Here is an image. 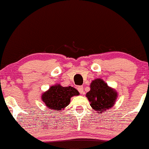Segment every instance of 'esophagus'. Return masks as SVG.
I'll return each instance as SVG.
<instances>
[{
  "mask_svg": "<svg viewBox=\"0 0 149 149\" xmlns=\"http://www.w3.org/2000/svg\"><path fill=\"white\" fill-rule=\"evenodd\" d=\"M77 90H78V91L80 92L81 94H84V87L83 86H79L78 88H77Z\"/></svg>",
  "mask_w": 149,
  "mask_h": 149,
  "instance_id": "34e87169",
  "label": "esophagus"
}]
</instances>
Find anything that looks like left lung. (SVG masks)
<instances>
[{
  "instance_id": "left-lung-1",
  "label": "left lung",
  "mask_w": 149,
  "mask_h": 149,
  "mask_svg": "<svg viewBox=\"0 0 149 149\" xmlns=\"http://www.w3.org/2000/svg\"><path fill=\"white\" fill-rule=\"evenodd\" d=\"M90 90L86 97L92 109L98 113L105 112L114 105L118 97V92L108 86L101 79H95L90 84Z\"/></svg>"
}]
</instances>
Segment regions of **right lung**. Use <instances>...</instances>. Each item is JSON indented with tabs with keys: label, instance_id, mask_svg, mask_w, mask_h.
I'll list each match as a JSON object with an SVG mask.
<instances>
[{
	"label": "right lung",
	"instance_id": "add662e5",
	"mask_svg": "<svg viewBox=\"0 0 149 149\" xmlns=\"http://www.w3.org/2000/svg\"><path fill=\"white\" fill-rule=\"evenodd\" d=\"M78 90L73 87H63L60 84L51 86L42 94L41 99L49 109L61 111L70 104L72 96H79Z\"/></svg>",
	"mask_w": 149,
	"mask_h": 149
}]
</instances>
